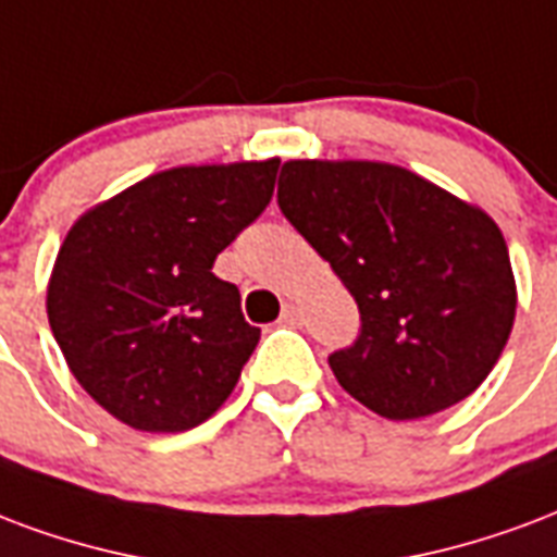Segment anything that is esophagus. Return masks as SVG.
I'll use <instances>...</instances> for the list:
<instances>
[{"label":"esophagus","mask_w":557,"mask_h":557,"mask_svg":"<svg viewBox=\"0 0 557 557\" xmlns=\"http://www.w3.org/2000/svg\"><path fill=\"white\" fill-rule=\"evenodd\" d=\"M280 321L295 327V324H300V321H304V312H300L298 304H286V307H283V315H280Z\"/></svg>","instance_id":"34e87169"}]
</instances>
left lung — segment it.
Returning <instances> with one entry per match:
<instances>
[{
	"label": "left lung",
	"instance_id": "8db88e82",
	"mask_svg": "<svg viewBox=\"0 0 557 557\" xmlns=\"http://www.w3.org/2000/svg\"><path fill=\"white\" fill-rule=\"evenodd\" d=\"M277 203L360 310L336 381L386 419L463 401L505 351L517 315L508 245L481 206L401 164L289 159Z\"/></svg>",
	"mask_w": 557,
	"mask_h": 557
}]
</instances>
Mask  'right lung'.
Returning <instances> with one entry per match:
<instances>
[{
  "label": "right lung",
  "instance_id": "right-lung-1",
  "mask_svg": "<svg viewBox=\"0 0 557 557\" xmlns=\"http://www.w3.org/2000/svg\"><path fill=\"white\" fill-rule=\"evenodd\" d=\"M280 159L180 164L90 206L61 242L47 315L82 389L123 425L176 434L218 413L259 327L215 257L274 195Z\"/></svg>",
  "mask_w": 557,
  "mask_h": 557
}]
</instances>
